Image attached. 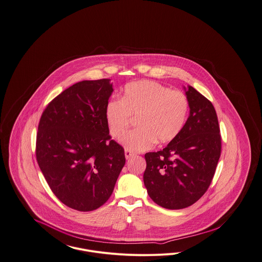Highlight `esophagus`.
<instances>
[{"label": "esophagus", "mask_w": 262, "mask_h": 262, "mask_svg": "<svg viewBox=\"0 0 262 262\" xmlns=\"http://www.w3.org/2000/svg\"><path fill=\"white\" fill-rule=\"evenodd\" d=\"M135 155V153H133L132 151H129V150H125V159L127 160V159H129L130 157H133Z\"/></svg>", "instance_id": "esophagus-1"}]
</instances>
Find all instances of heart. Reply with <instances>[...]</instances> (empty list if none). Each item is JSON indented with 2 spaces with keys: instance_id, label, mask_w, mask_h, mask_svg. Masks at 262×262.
<instances>
[{
  "instance_id": "obj_1",
  "label": "heart",
  "mask_w": 262,
  "mask_h": 262,
  "mask_svg": "<svg viewBox=\"0 0 262 262\" xmlns=\"http://www.w3.org/2000/svg\"><path fill=\"white\" fill-rule=\"evenodd\" d=\"M188 100L180 91H171L162 84L140 80L125 85L121 99L110 100L105 118L113 137L122 136L137 118V129L120 138L129 151L149 149L156 141L167 143L180 135L187 121Z\"/></svg>"
}]
</instances>
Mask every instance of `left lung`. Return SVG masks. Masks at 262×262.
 I'll list each match as a JSON object with an SVG mask.
<instances>
[{
  "instance_id": "left-lung-1",
  "label": "left lung",
  "mask_w": 262,
  "mask_h": 262,
  "mask_svg": "<svg viewBox=\"0 0 262 262\" xmlns=\"http://www.w3.org/2000/svg\"><path fill=\"white\" fill-rule=\"evenodd\" d=\"M189 115L180 135L160 151L144 155V186L150 199L167 209L192 205L211 184L221 154V136L211 102L184 86Z\"/></svg>"
}]
</instances>
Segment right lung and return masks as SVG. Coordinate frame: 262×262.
Returning <instances> with one entry per match:
<instances>
[{
    "instance_id": "1",
    "label": "right lung",
    "mask_w": 262,
    "mask_h": 262,
    "mask_svg": "<svg viewBox=\"0 0 262 262\" xmlns=\"http://www.w3.org/2000/svg\"><path fill=\"white\" fill-rule=\"evenodd\" d=\"M111 79L83 80L52 100L38 125L36 159L54 194L70 208L92 211L112 194L125 166L111 140L105 108Z\"/></svg>"
}]
</instances>
